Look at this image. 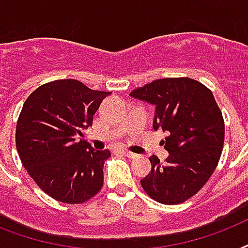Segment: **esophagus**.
<instances>
[{"mask_svg":"<svg viewBox=\"0 0 248 248\" xmlns=\"http://www.w3.org/2000/svg\"><path fill=\"white\" fill-rule=\"evenodd\" d=\"M121 153L124 155H126V157H128V158H134V157H136L135 153H132V152L127 151V149H121Z\"/></svg>","mask_w":248,"mask_h":248,"instance_id":"obj_1","label":"esophagus"}]
</instances>
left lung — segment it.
<instances>
[{
  "label": "left lung",
  "instance_id": "1",
  "mask_svg": "<svg viewBox=\"0 0 248 248\" xmlns=\"http://www.w3.org/2000/svg\"><path fill=\"white\" fill-rule=\"evenodd\" d=\"M130 96L155 105L153 128L167 134V162L152 155L149 175L140 180L155 201L181 203L203 186L219 162L224 120L210 90L196 79L161 78L134 90Z\"/></svg>",
  "mask_w": 248,
  "mask_h": 248
}]
</instances>
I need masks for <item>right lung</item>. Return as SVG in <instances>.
Returning <instances> with one entry per match:
<instances>
[{
	"label": "right lung",
	"instance_id": "right-lung-1",
	"mask_svg": "<svg viewBox=\"0 0 248 248\" xmlns=\"http://www.w3.org/2000/svg\"><path fill=\"white\" fill-rule=\"evenodd\" d=\"M108 95L77 79H56L25 100L16 124L17 153L31 177L54 200L82 203L103 186L110 153L95 151L83 132Z\"/></svg>",
	"mask_w": 248,
	"mask_h": 248
}]
</instances>
